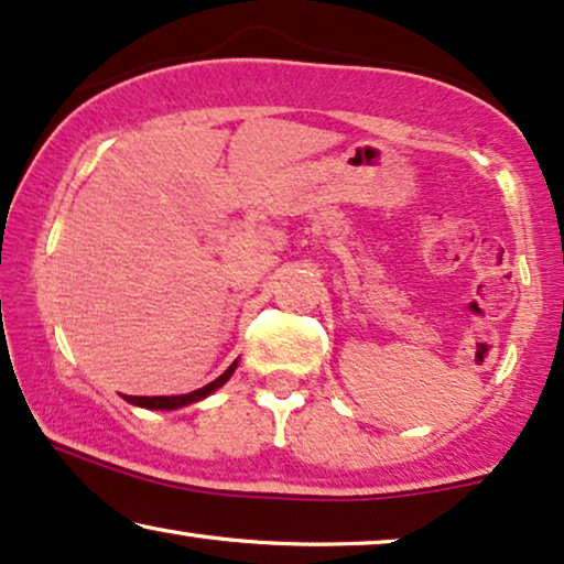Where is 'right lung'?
<instances>
[{"label":"right lung","instance_id":"1","mask_svg":"<svg viewBox=\"0 0 564 564\" xmlns=\"http://www.w3.org/2000/svg\"><path fill=\"white\" fill-rule=\"evenodd\" d=\"M239 360H235V364L229 366L227 371L221 373L219 379H214L212 384L195 389V392H187V394H172V397H126V402L137 404V408H144V410H177V408H185V404H193V402H200L206 400L208 394H214L216 389L227 384V381L231 379V373H235Z\"/></svg>","mask_w":564,"mask_h":564}]
</instances>
